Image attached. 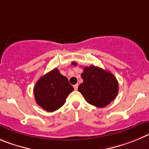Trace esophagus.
I'll return each mask as SVG.
<instances>
[{"label":"esophagus","instance_id":"1","mask_svg":"<svg viewBox=\"0 0 149 149\" xmlns=\"http://www.w3.org/2000/svg\"><path fill=\"white\" fill-rule=\"evenodd\" d=\"M74 90H77V88H78V84L74 85Z\"/></svg>","mask_w":149,"mask_h":149}]
</instances>
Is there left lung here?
Returning <instances> with one entry per match:
<instances>
[{
    "instance_id": "1",
    "label": "left lung",
    "mask_w": 149,
    "mask_h": 149,
    "mask_svg": "<svg viewBox=\"0 0 149 149\" xmlns=\"http://www.w3.org/2000/svg\"><path fill=\"white\" fill-rule=\"evenodd\" d=\"M76 66L77 63L72 62ZM83 83L79 92L88 103L97 107H104L115 100L118 92V83L111 72L95 66H86L81 74Z\"/></svg>"
}]
</instances>
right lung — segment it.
I'll list each match as a JSON object with an SVG mask.
<instances>
[{
	"label": "right lung",
	"mask_w": 149,
	"mask_h": 149,
	"mask_svg": "<svg viewBox=\"0 0 149 149\" xmlns=\"http://www.w3.org/2000/svg\"><path fill=\"white\" fill-rule=\"evenodd\" d=\"M74 91L67 77L55 68L36 82L33 93L36 103L48 112L57 110L64 104L66 97Z\"/></svg>",
	"instance_id": "add662e5"
}]
</instances>
